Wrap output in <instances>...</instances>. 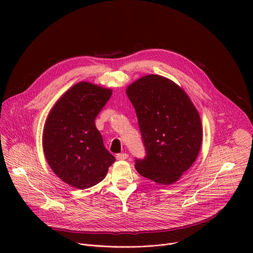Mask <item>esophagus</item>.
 I'll return each instance as SVG.
<instances>
[{
  "mask_svg": "<svg viewBox=\"0 0 253 253\" xmlns=\"http://www.w3.org/2000/svg\"><path fill=\"white\" fill-rule=\"evenodd\" d=\"M128 158V154L126 153H120L116 155V159L117 160H126Z\"/></svg>",
  "mask_w": 253,
  "mask_h": 253,
  "instance_id": "obj_1",
  "label": "esophagus"
}]
</instances>
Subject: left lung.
I'll list each match as a JSON object with an SVG mask.
<instances>
[{
    "label": "left lung",
    "instance_id": "1",
    "mask_svg": "<svg viewBox=\"0 0 253 253\" xmlns=\"http://www.w3.org/2000/svg\"><path fill=\"white\" fill-rule=\"evenodd\" d=\"M138 118L147 156L135 160L137 172L157 184L170 185L195 162L202 125L186 92L172 80L149 74L127 89Z\"/></svg>",
    "mask_w": 253,
    "mask_h": 253
}]
</instances>
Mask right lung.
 I'll list each match as a JSON object with an SVG mask.
<instances>
[{
	"label": "right lung",
	"instance_id": "1",
	"mask_svg": "<svg viewBox=\"0 0 253 253\" xmlns=\"http://www.w3.org/2000/svg\"><path fill=\"white\" fill-rule=\"evenodd\" d=\"M112 90L79 82L54 104L43 129V151L52 171L66 184L90 188L106 177L115 157L104 147L96 116Z\"/></svg>",
	"mask_w": 253,
	"mask_h": 253
}]
</instances>
